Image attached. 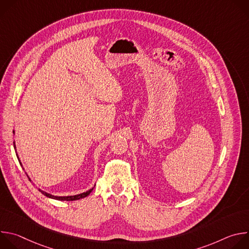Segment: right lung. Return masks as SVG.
Instances as JSON below:
<instances>
[{
    "label": "right lung",
    "instance_id": "1",
    "mask_svg": "<svg viewBox=\"0 0 249 249\" xmlns=\"http://www.w3.org/2000/svg\"><path fill=\"white\" fill-rule=\"evenodd\" d=\"M14 147L16 148L15 143H14ZM92 189H93V188L89 189V190L87 191V192H84V193H82V194H79V195H75V196H64V197L54 196V195L48 194V193H46V192H44V191H42V190H40V189H39V191H40L43 195H45V196H47V197H49V198L55 199V200H60V201H75V200H80V199H82V198L87 197L88 195H89V193L92 191Z\"/></svg>",
    "mask_w": 249,
    "mask_h": 249
}]
</instances>
